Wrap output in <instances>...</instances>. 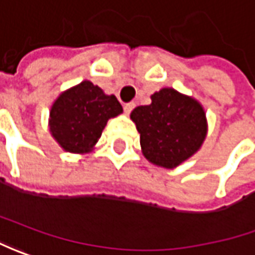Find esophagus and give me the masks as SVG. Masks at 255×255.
<instances>
[{
	"mask_svg": "<svg viewBox=\"0 0 255 255\" xmlns=\"http://www.w3.org/2000/svg\"><path fill=\"white\" fill-rule=\"evenodd\" d=\"M134 107H135V103H134V101H129V103H126V104H124V111H126L127 114H129L131 111L134 110Z\"/></svg>",
	"mask_w": 255,
	"mask_h": 255,
	"instance_id": "34e87169",
	"label": "esophagus"
}]
</instances>
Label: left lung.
I'll return each instance as SVG.
<instances>
[{
    "instance_id": "left-lung-1",
    "label": "left lung",
    "mask_w": 255,
    "mask_h": 255,
    "mask_svg": "<svg viewBox=\"0 0 255 255\" xmlns=\"http://www.w3.org/2000/svg\"><path fill=\"white\" fill-rule=\"evenodd\" d=\"M151 100L131 113L142 154L154 165L175 168L203 144L207 132L205 111L198 101L173 89L154 93Z\"/></svg>"
}]
</instances>
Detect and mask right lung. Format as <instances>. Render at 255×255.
<instances>
[{"instance_id":"right-lung-1","label":"right lung","mask_w":255,"mask_h":255,"mask_svg":"<svg viewBox=\"0 0 255 255\" xmlns=\"http://www.w3.org/2000/svg\"><path fill=\"white\" fill-rule=\"evenodd\" d=\"M123 113L116 96L104 94L92 82L62 93L50 110V132L60 146L75 154L87 152L99 141L109 119Z\"/></svg>"}]
</instances>
